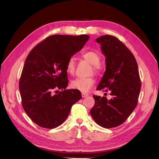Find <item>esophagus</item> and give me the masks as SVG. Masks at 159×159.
Returning <instances> with one entry per match:
<instances>
[{
	"mask_svg": "<svg viewBox=\"0 0 159 159\" xmlns=\"http://www.w3.org/2000/svg\"><path fill=\"white\" fill-rule=\"evenodd\" d=\"M89 95L88 94H87V93H82V97H83V98H85V97H88Z\"/></svg>",
	"mask_w": 159,
	"mask_h": 159,
	"instance_id": "obj_1",
	"label": "esophagus"
}]
</instances>
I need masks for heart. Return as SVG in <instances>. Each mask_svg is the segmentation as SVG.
<instances>
[{
	"instance_id": "heart-1",
	"label": "heart",
	"mask_w": 159,
	"mask_h": 159,
	"mask_svg": "<svg viewBox=\"0 0 159 159\" xmlns=\"http://www.w3.org/2000/svg\"><path fill=\"white\" fill-rule=\"evenodd\" d=\"M82 58L93 65V71L94 73H97L98 71V64L101 61L100 55L94 51H89L83 54ZM66 71L70 75L74 74L75 71V60L74 57H71L68 60L66 65ZM95 84V80L93 77L77 78L71 80V87L83 93H87L92 89Z\"/></svg>"
}]
</instances>
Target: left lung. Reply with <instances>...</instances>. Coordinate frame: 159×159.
I'll return each mask as SVG.
<instances>
[{
    "instance_id": "left-lung-1",
    "label": "left lung",
    "mask_w": 159,
    "mask_h": 159,
    "mask_svg": "<svg viewBox=\"0 0 159 159\" xmlns=\"http://www.w3.org/2000/svg\"><path fill=\"white\" fill-rule=\"evenodd\" d=\"M106 57V71L97 88L110 91L112 98L93 95L95 105L90 114L104 128L123 124L135 109L141 83L135 58L129 49L114 36L106 35L96 39Z\"/></svg>"
}]
</instances>
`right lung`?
<instances>
[{"instance_id": "right-lung-1", "label": "right lung", "mask_w": 159, "mask_h": 159, "mask_svg": "<svg viewBox=\"0 0 159 159\" xmlns=\"http://www.w3.org/2000/svg\"><path fill=\"white\" fill-rule=\"evenodd\" d=\"M89 38L87 35H51L28 54L19 90L24 110L38 126L48 129L60 126L68 116L72 106L82 98L79 90L66 89L68 84L66 65ZM57 89L63 91L59 93Z\"/></svg>"}]
</instances>
